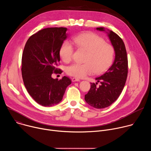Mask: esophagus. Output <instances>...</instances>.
Segmentation results:
<instances>
[{
	"mask_svg": "<svg viewBox=\"0 0 151 151\" xmlns=\"http://www.w3.org/2000/svg\"><path fill=\"white\" fill-rule=\"evenodd\" d=\"M72 82H78V81H80L79 79L76 78H73L72 79Z\"/></svg>",
	"mask_w": 151,
	"mask_h": 151,
	"instance_id": "obj_1",
	"label": "esophagus"
}]
</instances>
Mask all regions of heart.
Wrapping results in <instances>:
<instances>
[{
  "label": "heart",
  "instance_id": "1",
  "mask_svg": "<svg viewBox=\"0 0 151 151\" xmlns=\"http://www.w3.org/2000/svg\"><path fill=\"white\" fill-rule=\"evenodd\" d=\"M72 42L78 50L86 51L83 64L73 63L66 68V73L72 76L82 78L91 74L101 73L112 64L114 57V48L105 43L98 35L87 32L75 37ZM62 60L69 63L72 58L73 47L70 42H64L60 48Z\"/></svg>",
  "mask_w": 151,
  "mask_h": 151
}]
</instances>
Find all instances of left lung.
Instances as JSON below:
<instances>
[{"instance_id":"8db88e82","label":"left lung","mask_w":151,"mask_h":151,"mask_svg":"<svg viewBox=\"0 0 151 151\" xmlns=\"http://www.w3.org/2000/svg\"><path fill=\"white\" fill-rule=\"evenodd\" d=\"M96 29L107 33L114 48L115 59L108 70L96 78L97 82L91 83L90 90L85 95V100L94 108L103 109L111 105L121 94L127 80L128 59L124 43L117 34L104 27ZM98 82L101 83L99 87L96 85Z\"/></svg>"}]
</instances>
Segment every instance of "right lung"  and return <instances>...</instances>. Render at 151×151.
<instances>
[{"instance_id": "add662e5", "label": "right lung", "mask_w": 151, "mask_h": 151, "mask_svg": "<svg viewBox=\"0 0 151 151\" xmlns=\"http://www.w3.org/2000/svg\"><path fill=\"white\" fill-rule=\"evenodd\" d=\"M65 27L42 29L27 40L22 56V76L25 87L39 104L50 107L63 99L71 80L63 76L60 80L52 78L58 72L60 48L68 36Z\"/></svg>"}]
</instances>
